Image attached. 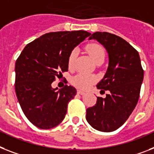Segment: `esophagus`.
<instances>
[{
    "label": "esophagus",
    "mask_w": 154,
    "mask_h": 154,
    "mask_svg": "<svg viewBox=\"0 0 154 154\" xmlns=\"http://www.w3.org/2000/svg\"><path fill=\"white\" fill-rule=\"evenodd\" d=\"M77 93H78L79 94H81V95H83L85 94V92H83V91H79V90H78V91H77Z\"/></svg>",
    "instance_id": "obj_1"
}]
</instances>
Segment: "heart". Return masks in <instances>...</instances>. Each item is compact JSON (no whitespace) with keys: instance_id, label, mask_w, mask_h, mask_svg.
<instances>
[{"instance_id":"heart-1","label":"heart","mask_w":154,"mask_h":154,"mask_svg":"<svg viewBox=\"0 0 154 154\" xmlns=\"http://www.w3.org/2000/svg\"><path fill=\"white\" fill-rule=\"evenodd\" d=\"M87 52L93 59V60L97 63L100 60H104L105 57V52L103 47L97 43H91L86 46ZM77 57L76 49H73L68 56V63L69 68L74 67L75 61ZM97 77L94 75L86 74V73H79L72 79V83L75 87L80 90H87L94 83L97 82Z\"/></svg>"}]
</instances>
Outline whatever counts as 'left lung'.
<instances>
[{"label": "left lung", "mask_w": 154, "mask_h": 154, "mask_svg": "<svg viewBox=\"0 0 154 154\" xmlns=\"http://www.w3.org/2000/svg\"><path fill=\"white\" fill-rule=\"evenodd\" d=\"M89 39H96L109 53L107 72L97 87L110 93L105 98L97 97L94 106L86 109V119L96 130L113 131L125 123L136 106L144 71L138 51L120 37L95 32Z\"/></svg>", "instance_id": "1"}]
</instances>
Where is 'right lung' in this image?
Masks as SVG:
<instances>
[{
    "instance_id": "1",
    "label": "right lung",
    "mask_w": 154,
    "mask_h": 154,
    "mask_svg": "<svg viewBox=\"0 0 154 154\" xmlns=\"http://www.w3.org/2000/svg\"><path fill=\"white\" fill-rule=\"evenodd\" d=\"M91 34L85 30L47 33L27 44L16 60V97L24 115L37 128L50 129L65 117L75 88L65 85L57 91L51 84L68 72L70 53Z\"/></svg>"
}]
</instances>
